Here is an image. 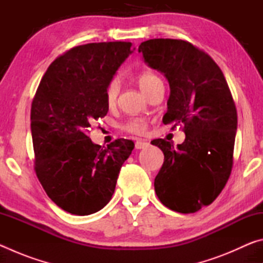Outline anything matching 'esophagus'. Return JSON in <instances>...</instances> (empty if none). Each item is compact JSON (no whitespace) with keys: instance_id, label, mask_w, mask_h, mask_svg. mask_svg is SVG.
I'll return each mask as SVG.
<instances>
[{"instance_id":"obj_1","label":"esophagus","mask_w":263,"mask_h":263,"mask_svg":"<svg viewBox=\"0 0 263 263\" xmlns=\"http://www.w3.org/2000/svg\"><path fill=\"white\" fill-rule=\"evenodd\" d=\"M149 144L147 141H145V140H141V139H137V141H136V148L137 149H141V148H145V147H147Z\"/></svg>"}]
</instances>
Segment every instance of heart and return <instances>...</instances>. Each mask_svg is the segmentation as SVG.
Here are the masks:
<instances>
[{
  "instance_id": "b5f03b06",
  "label": "heart",
  "mask_w": 263,
  "mask_h": 263,
  "mask_svg": "<svg viewBox=\"0 0 263 263\" xmlns=\"http://www.w3.org/2000/svg\"><path fill=\"white\" fill-rule=\"evenodd\" d=\"M159 81H161V79H160L155 73L148 72V70H146V72H141L139 74V77H138V83H139L141 90L144 91L145 94H147V91L153 87V84ZM118 92H119L118 80L112 79L105 87L104 99H105L106 104L109 106L114 105L116 103V100H117ZM123 128L126 132L135 133V135H140V133L145 132L146 128H147V124H146L144 119L141 118H131L123 124Z\"/></svg>"
}]
</instances>
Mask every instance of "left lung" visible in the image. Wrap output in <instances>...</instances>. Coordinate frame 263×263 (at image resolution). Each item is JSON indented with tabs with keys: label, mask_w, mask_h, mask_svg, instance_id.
I'll list each match as a JSON object with an SVG mask.
<instances>
[{
	"label": "left lung",
	"mask_w": 263,
	"mask_h": 263,
	"mask_svg": "<svg viewBox=\"0 0 263 263\" xmlns=\"http://www.w3.org/2000/svg\"><path fill=\"white\" fill-rule=\"evenodd\" d=\"M138 51L171 87L164 124L180 126L182 144L155 139L164 155L154 189L164 206L194 213L221 193L233 167L238 116L224 74L201 48L181 39H149Z\"/></svg>",
	"instance_id": "8db88e82"
}]
</instances>
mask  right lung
Instances as JSON below:
<instances>
[{
	"label": "right lung",
	"instance_id": "1",
	"mask_svg": "<svg viewBox=\"0 0 263 263\" xmlns=\"http://www.w3.org/2000/svg\"><path fill=\"white\" fill-rule=\"evenodd\" d=\"M132 52L127 42L75 46L48 66L31 105L34 172L62 210L87 216L112 197L119 171L135 144L117 139L102 147L88 137L108 114L105 87Z\"/></svg>",
	"mask_w": 263,
	"mask_h": 263
}]
</instances>
